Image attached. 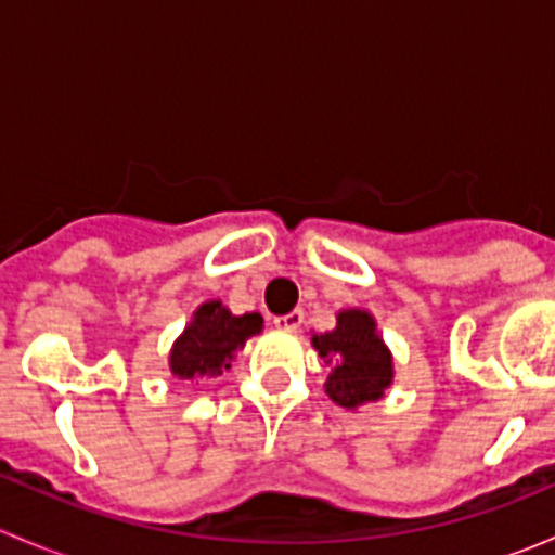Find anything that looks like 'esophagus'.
<instances>
[{"mask_svg":"<svg viewBox=\"0 0 555 555\" xmlns=\"http://www.w3.org/2000/svg\"><path fill=\"white\" fill-rule=\"evenodd\" d=\"M300 324H304V311H289L284 317H273V327L287 330V333H295Z\"/></svg>","mask_w":555,"mask_h":555,"instance_id":"1","label":"esophagus"}]
</instances>
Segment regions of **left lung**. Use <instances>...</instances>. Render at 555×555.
Returning a JSON list of instances; mask_svg holds the SVG:
<instances>
[{"label": "left lung", "mask_w": 555, "mask_h": 555, "mask_svg": "<svg viewBox=\"0 0 555 555\" xmlns=\"http://www.w3.org/2000/svg\"><path fill=\"white\" fill-rule=\"evenodd\" d=\"M313 346L330 367L324 389L338 405L357 408L378 400L391 384V354L376 335V322L367 311H340L338 327L317 335Z\"/></svg>", "instance_id": "8db88e82"}]
</instances>
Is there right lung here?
<instances>
[{
	"label": "right lung",
	"instance_id": "1",
	"mask_svg": "<svg viewBox=\"0 0 555 555\" xmlns=\"http://www.w3.org/2000/svg\"><path fill=\"white\" fill-rule=\"evenodd\" d=\"M260 330V313L233 317L217 300L204 304L173 344L171 373L179 378L220 376L222 367H231L228 362L233 360V351L244 349L246 338L257 335Z\"/></svg>",
	"mask_w": 555,
	"mask_h": 555
}]
</instances>
